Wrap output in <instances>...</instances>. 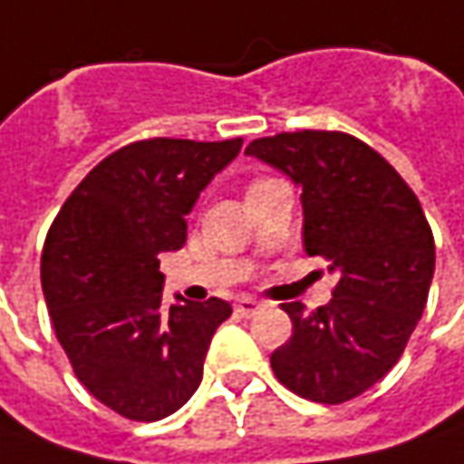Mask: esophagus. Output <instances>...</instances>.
Here are the masks:
<instances>
[{
	"label": "esophagus",
	"mask_w": 464,
	"mask_h": 464,
	"mask_svg": "<svg viewBox=\"0 0 464 464\" xmlns=\"http://www.w3.org/2000/svg\"><path fill=\"white\" fill-rule=\"evenodd\" d=\"M259 308H262V303L254 300V297H241V300L236 303V313H238V315H254Z\"/></svg>",
	"instance_id": "obj_1"
}]
</instances>
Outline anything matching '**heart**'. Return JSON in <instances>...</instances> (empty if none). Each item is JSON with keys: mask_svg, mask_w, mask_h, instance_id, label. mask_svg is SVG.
<instances>
[{"mask_svg": "<svg viewBox=\"0 0 464 464\" xmlns=\"http://www.w3.org/2000/svg\"><path fill=\"white\" fill-rule=\"evenodd\" d=\"M256 182H262V179H256ZM256 182H251V184H256Z\"/></svg>", "mask_w": 464, "mask_h": 464, "instance_id": "heart-1", "label": "heart"}]
</instances>
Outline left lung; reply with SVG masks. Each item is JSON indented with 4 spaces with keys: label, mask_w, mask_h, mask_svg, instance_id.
<instances>
[{
    "label": "left lung",
    "mask_w": 464,
    "mask_h": 464,
    "mask_svg": "<svg viewBox=\"0 0 464 464\" xmlns=\"http://www.w3.org/2000/svg\"><path fill=\"white\" fill-rule=\"evenodd\" d=\"M300 184L303 246L339 282L331 303H285L293 336L272 352L287 391L315 403H346L401 360L434 277V236L406 179L360 138L297 130L246 146Z\"/></svg>",
    "instance_id": "8db88e82"
}]
</instances>
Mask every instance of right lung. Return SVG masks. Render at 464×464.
I'll use <instances>...</instances> for the list:
<instances>
[{
  "label": "right lung",
  "mask_w": 464,
  "mask_h": 464,
  "mask_svg": "<svg viewBox=\"0 0 464 464\" xmlns=\"http://www.w3.org/2000/svg\"><path fill=\"white\" fill-rule=\"evenodd\" d=\"M241 143H128L89 171L48 228L41 282L56 339L79 382L122 419L179 411L231 315L220 297L164 308L159 254L184 246V216Z\"/></svg>",
  "instance_id": "obj_1"
}]
</instances>
